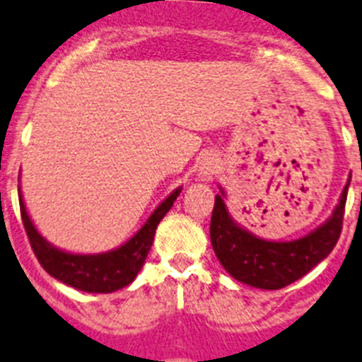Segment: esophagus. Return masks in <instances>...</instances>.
<instances>
[{
	"instance_id": "1",
	"label": "esophagus",
	"mask_w": 362,
	"mask_h": 362,
	"mask_svg": "<svg viewBox=\"0 0 362 362\" xmlns=\"http://www.w3.org/2000/svg\"><path fill=\"white\" fill-rule=\"evenodd\" d=\"M216 161L212 158H204L199 165V175L203 179H212V175L216 174Z\"/></svg>"
}]
</instances>
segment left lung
Wrapping results in <instances>:
<instances>
[{
    "label": "left lung",
    "mask_w": 362,
    "mask_h": 362,
    "mask_svg": "<svg viewBox=\"0 0 362 362\" xmlns=\"http://www.w3.org/2000/svg\"><path fill=\"white\" fill-rule=\"evenodd\" d=\"M348 185L337 209L325 225L296 241H267L238 226L228 216L223 196H216L210 221V239L223 268L233 279L255 288L279 290L306 276L337 245L343 230ZM223 194V192H221Z\"/></svg>",
    "instance_id": "obj_1"
}]
</instances>
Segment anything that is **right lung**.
Returning a JSON list of instances; mask_svg holds the SVG:
<instances>
[{"label": "right lung", "instance_id": "obj_1", "mask_svg": "<svg viewBox=\"0 0 362 362\" xmlns=\"http://www.w3.org/2000/svg\"><path fill=\"white\" fill-rule=\"evenodd\" d=\"M179 192H181V188L172 192L170 196L153 210L148 221L130 241H127L116 250L94 255L69 254V252L57 250L56 246L45 241L37 233L36 226L32 225L23 199H21V194H19V210H21L25 232L28 235L34 255L50 276L69 284L72 288L83 290V292L110 293L123 288L136 279L137 272L141 270L146 255H148L159 221L172 209Z\"/></svg>", "mask_w": 362, "mask_h": 362}]
</instances>
